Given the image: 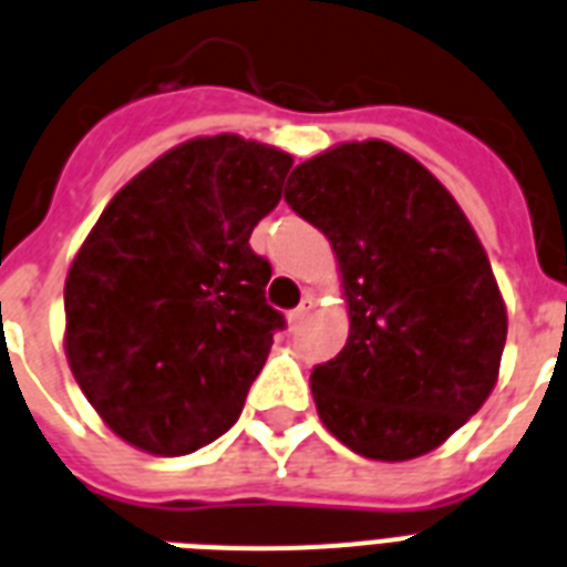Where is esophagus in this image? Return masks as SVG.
<instances>
[{
    "label": "esophagus",
    "instance_id": "esophagus-1",
    "mask_svg": "<svg viewBox=\"0 0 567 567\" xmlns=\"http://www.w3.org/2000/svg\"><path fill=\"white\" fill-rule=\"evenodd\" d=\"M311 308H315V297H311V293H306V299H302V302H299V306L291 311V329H299V326L306 323L308 315H311Z\"/></svg>",
    "mask_w": 567,
    "mask_h": 567
}]
</instances>
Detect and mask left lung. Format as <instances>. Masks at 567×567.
<instances>
[{
    "instance_id": "obj_1",
    "label": "left lung",
    "mask_w": 567,
    "mask_h": 567,
    "mask_svg": "<svg viewBox=\"0 0 567 567\" xmlns=\"http://www.w3.org/2000/svg\"><path fill=\"white\" fill-rule=\"evenodd\" d=\"M285 204L331 241L347 347L311 370L323 425L370 460H413L481 411L507 308L457 200L388 142H347L297 165Z\"/></svg>"
}]
</instances>
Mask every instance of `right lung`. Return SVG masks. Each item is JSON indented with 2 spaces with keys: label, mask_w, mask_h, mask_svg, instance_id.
I'll list each match as a JSON object with an SVG mask.
<instances>
[{
  "label": "right lung",
  "mask_w": 567,
  "mask_h": 567,
  "mask_svg": "<svg viewBox=\"0 0 567 567\" xmlns=\"http://www.w3.org/2000/svg\"><path fill=\"white\" fill-rule=\"evenodd\" d=\"M291 165L233 133L192 140L101 212L63 288L66 358L124 443L177 457L236 425L285 329L250 233Z\"/></svg>",
  "instance_id": "add662e5"
}]
</instances>
